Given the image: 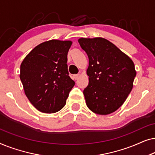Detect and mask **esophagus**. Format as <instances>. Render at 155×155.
<instances>
[{
  "mask_svg": "<svg viewBox=\"0 0 155 155\" xmlns=\"http://www.w3.org/2000/svg\"><path fill=\"white\" fill-rule=\"evenodd\" d=\"M73 77H74V78H75V80H78L80 77V75H78H78H74Z\"/></svg>",
  "mask_w": 155,
  "mask_h": 155,
  "instance_id": "obj_1",
  "label": "esophagus"
}]
</instances>
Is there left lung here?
I'll use <instances>...</instances> for the list:
<instances>
[{"label":"left lung","mask_w":155,"mask_h":155,"mask_svg":"<svg viewBox=\"0 0 155 155\" xmlns=\"http://www.w3.org/2000/svg\"><path fill=\"white\" fill-rule=\"evenodd\" d=\"M78 42L89 58V84L83 91L86 104L99 115L113 113L132 90L136 75L134 63L104 38H80Z\"/></svg>","instance_id":"left-lung-1"}]
</instances>
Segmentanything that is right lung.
<instances>
[{"label":"right lung","instance_id":"obj_1","mask_svg":"<svg viewBox=\"0 0 155 155\" xmlns=\"http://www.w3.org/2000/svg\"><path fill=\"white\" fill-rule=\"evenodd\" d=\"M71 41L51 39L33 48L20 65L25 94L39 111L56 113L66 104L75 82L69 77L67 55Z\"/></svg>","mask_w":155,"mask_h":155}]
</instances>
